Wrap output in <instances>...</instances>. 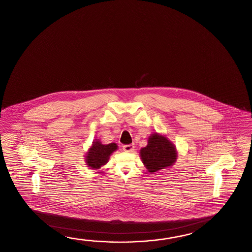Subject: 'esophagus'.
I'll return each mask as SVG.
<instances>
[{
	"label": "esophagus",
	"mask_w": 252,
	"mask_h": 252,
	"mask_svg": "<svg viewBox=\"0 0 252 252\" xmlns=\"http://www.w3.org/2000/svg\"><path fill=\"white\" fill-rule=\"evenodd\" d=\"M134 145H125V146H123V150L125 152H129V153H131V152L134 151Z\"/></svg>",
	"instance_id": "esophagus-1"
}]
</instances>
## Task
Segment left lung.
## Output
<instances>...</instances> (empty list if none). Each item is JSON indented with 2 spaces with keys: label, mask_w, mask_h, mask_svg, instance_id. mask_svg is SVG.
I'll return each instance as SVG.
<instances>
[{
  "label": "left lung",
  "mask_w": 252,
  "mask_h": 252,
  "mask_svg": "<svg viewBox=\"0 0 252 252\" xmlns=\"http://www.w3.org/2000/svg\"><path fill=\"white\" fill-rule=\"evenodd\" d=\"M147 146L140 150L142 162L150 173H156L174 165L177 151L174 144L162 134H152Z\"/></svg>",
  "instance_id": "left-lung-1"
}]
</instances>
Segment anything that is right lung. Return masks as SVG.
I'll return each instance as SVG.
<instances>
[{
  "label": "right lung",
  "instance_id": "right-lung-1",
  "mask_svg": "<svg viewBox=\"0 0 252 252\" xmlns=\"http://www.w3.org/2000/svg\"><path fill=\"white\" fill-rule=\"evenodd\" d=\"M117 149L116 143L103 145L99 140H95L86 154V163L91 169H100L108 162L109 157Z\"/></svg>",
  "mask_w": 252,
  "mask_h": 252
}]
</instances>
